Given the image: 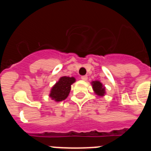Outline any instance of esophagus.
Returning a JSON list of instances; mask_svg holds the SVG:
<instances>
[{"mask_svg": "<svg viewBox=\"0 0 151 151\" xmlns=\"http://www.w3.org/2000/svg\"><path fill=\"white\" fill-rule=\"evenodd\" d=\"M81 78H82L83 81H86V80L88 79V76H83L81 77Z\"/></svg>", "mask_w": 151, "mask_h": 151, "instance_id": "esophagus-1", "label": "esophagus"}]
</instances>
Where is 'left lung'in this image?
<instances>
[{
	"mask_svg": "<svg viewBox=\"0 0 151 151\" xmlns=\"http://www.w3.org/2000/svg\"><path fill=\"white\" fill-rule=\"evenodd\" d=\"M92 88L94 91V94L99 97H104L106 94V88L100 81H93L91 82Z\"/></svg>",
	"mask_w": 151,
	"mask_h": 151,
	"instance_id": "obj_1",
	"label": "left lung"
}]
</instances>
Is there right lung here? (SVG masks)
Instances as JSON below:
<instances>
[{
	"instance_id": "obj_1",
	"label": "right lung",
	"mask_w": 151,
	"mask_h": 151,
	"mask_svg": "<svg viewBox=\"0 0 151 151\" xmlns=\"http://www.w3.org/2000/svg\"><path fill=\"white\" fill-rule=\"evenodd\" d=\"M74 82H76L74 77H60L50 89L49 97L56 102L64 101L69 95L71 91V85Z\"/></svg>"
}]
</instances>
